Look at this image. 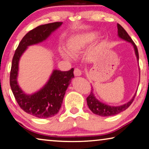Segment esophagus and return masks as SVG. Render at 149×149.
<instances>
[{
    "mask_svg": "<svg viewBox=\"0 0 149 149\" xmlns=\"http://www.w3.org/2000/svg\"><path fill=\"white\" fill-rule=\"evenodd\" d=\"M74 75L75 76H80L81 75V71L78 68H75L74 70Z\"/></svg>",
    "mask_w": 149,
    "mask_h": 149,
    "instance_id": "obj_1",
    "label": "esophagus"
}]
</instances>
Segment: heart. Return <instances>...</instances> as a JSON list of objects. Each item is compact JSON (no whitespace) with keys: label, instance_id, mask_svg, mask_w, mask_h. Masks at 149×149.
<instances>
[{"label":"heart","instance_id":"1","mask_svg":"<svg viewBox=\"0 0 149 149\" xmlns=\"http://www.w3.org/2000/svg\"><path fill=\"white\" fill-rule=\"evenodd\" d=\"M98 36V33L96 31L86 32L82 34L76 35L70 37L67 41V48L69 52L65 49L61 51V55L63 58L66 59H71L72 55H77L83 53ZM102 51L101 45H97L92 49L90 55L93 57H96Z\"/></svg>","mask_w":149,"mask_h":149}]
</instances>
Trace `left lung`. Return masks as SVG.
Returning a JSON list of instances; mask_svg holds the SVG:
<instances>
[{
	"label": "left lung",
	"mask_w": 149,
	"mask_h": 149,
	"mask_svg": "<svg viewBox=\"0 0 149 149\" xmlns=\"http://www.w3.org/2000/svg\"><path fill=\"white\" fill-rule=\"evenodd\" d=\"M118 36L119 37V38L122 39L124 41H126V42L131 43L132 45L134 48L135 55H136L137 61H139V52H138V49L136 47V45H135V43L133 42L132 39L130 38V37L128 35L127 32L124 29V28L120 25L118 24ZM140 71V69H139ZM136 92L135 93L134 96L132 97V99L130 101H128V102L123 104V105L114 106H110L108 105L105 103L102 102L96 98V96H95L94 93V90H92L90 94L89 95V96L86 98L87 100V103L88 106L90 110L95 114L98 115V116H114V115H116L119 113L123 112V111L125 110L129 107L130 104L132 103L133 100L135 96H136Z\"/></svg>",
	"instance_id": "8db88e82"
}]
</instances>
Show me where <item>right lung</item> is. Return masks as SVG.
<instances>
[{
	"label": "right lung",
	"instance_id": "add662e5",
	"mask_svg": "<svg viewBox=\"0 0 149 149\" xmlns=\"http://www.w3.org/2000/svg\"><path fill=\"white\" fill-rule=\"evenodd\" d=\"M62 22L45 24L26 33L20 42L13 56L10 74V85L13 95L22 110L39 118H47L58 113L65 92L74 77V68L63 72L53 70L47 83L37 92L27 94L18 84L19 63L28 47L41 43L62 25Z\"/></svg>",
	"mask_w": 149,
	"mask_h": 149
}]
</instances>
